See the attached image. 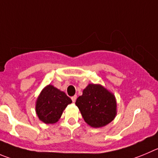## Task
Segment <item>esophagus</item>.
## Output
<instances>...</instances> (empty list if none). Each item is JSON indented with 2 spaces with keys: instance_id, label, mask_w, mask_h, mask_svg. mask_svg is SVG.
<instances>
[{
  "instance_id": "esophagus-1",
  "label": "esophagus",
  "mask_w": 158,
  "mask_h": 158,
  "mask_svg": "<svg viewBox=\"0 0 158 158\" xmlns=\"http://www.w3.org/2000/svg\"><path fill=\"white\" fill-rule=\"evenodd\" d=\"M76 99H77V96H76V95H75V96H73V97H72V102H76Z\"/></svg>"
}]
</instances>
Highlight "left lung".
I'll return each mask as SVG.
<instances>
[{
    "label": "left lung",
    "mask_w": 158,
    "mask_h": 158,
    "mask_svg": "<svg viewBox=\"0 0 158 158\" xmlns=\"http://www.w3.org/2000/svg\"><path fill=\"white\" fill-rule=\"evenodd\" d=\"M85 122L99 128L110 123L116 115L115 97L101 85L89 84L76 101Z\"/></svg>",
    "instance_id": "8db88e82"
}]
</instances>
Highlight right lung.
Here are the masks:
<instances>
[{
  "mask_svg": "<svg viewBox=\"0 0 158 158\" xmlns=\"http://www.w3.org/2000/svg\"><path fill=\"white\" fill-rule=\"evenodd\" d=\"M72 100L62 91L51 85L46 86L38 97L36 111L38 117L46 124H54L61 118L63 110Z\"/></svg>",
  "mask_w": 158,
  "mask_h": 158,
  "instance_id": "1",
  "label": "right lung"
}]
</instances>
